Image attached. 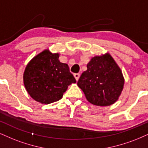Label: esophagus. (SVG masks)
I'll use <instances>...</instances> for the list:
<instances>
[{
    "instance_id": "obj_1",
    "label": "esophagus",
    "mask_w": 148,
    "mask_h": 148,
    "mask_svg": "<svg viewBox=\"0 0 148 148\" xmlns=\"http://www.w3.org/2000/svg\"><path fill=\"white\" fill-rule=\"evenodd\" d=\"M79 76H80V74L79 73H75L74 74V77H75V79L77 80L79 79Z\"/></svg>"
}]
</instances>
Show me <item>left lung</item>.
Segmentation results:
<instances>
[{"mask_svg": "<svg viewBox=\"0 0 148 148\" xmlns=\"http://www.w3.org/2000/svg\"><path fill=\"white\" fill-rule=\"evenodd\" d=\"M123 84L121 70L108 54L92 58L77 82L87 100L101 106H110L118 99Z\"/></svg>", "mask_w": 148, "mask_h": 148, "instance_id": "8db88e82", "label": "left lung"}]
</instances>
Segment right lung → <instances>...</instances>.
I'll use <instances>...</instances> for the list:
<instances>
[{"mask_svg": "<svg viewBox=\"0 0 148 148\" xmlns=\"http://www.w3.org/2000/svg\"><path fill=\"white\" fill-rule=\"evenodd\" d=\"M59 54L45 50L31 60L24 73V84L28 93L42 103L61 99L68 86L76 79L68 64L59 61Z\"/></svg>", "mask_w": 148, "mask_h": 148, "instance_id": "right-lung-1", "label": "right lung"}]
</instances>
